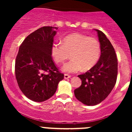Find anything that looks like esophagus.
Returning <instances> with one entry per match:
<instances>
[{"label": "esophagus", "mask_w": 132, "mask_h": 132, "mask_svg": "<svg viewBox=\"0 0 132 132\" xmlns=\"http://www.w3.org/2000/svg\"><path fill=\"white\" fill-rule=\"evenodd\" d=\"M70 77H71V76L69 75L64 74V78H65V79H68V78H70Z\"/></svg>", "instance_id": "obj_1"}]
</instances>
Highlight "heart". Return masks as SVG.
<instances>
[{
    "instance_id": "1",
    "label": "heart",
    "mask_w": 132,
    "mask_h": 132,
    "mask_svg": "<svg viewBox=\"0 0 132 132\" xmlns=\"http://www.w3.org/2000/svg\"><path fill=\"white\" fill-rule=\"evenodd\" d=\"M99 41L93 37L73 33L66 36L62 43H55L52 45L51 55L56 63H63L71 54V59L65 64L62 70L64 72L73 73L92 68L100 56Z\"/></svg>"
}]
</instances>
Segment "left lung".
Wrapping results in <instances>:
<instances>
[{
    "mask_svg": "<svg viewBox=\"0 0 132 132\" xmlns=\"http://www.w3.org/2000/svg\"><path fill=\"white\" fill-rule=\"evenodd\" d=\"M94 30L100 44V57L89 71L78 75L82 84L74 91L77 99L89 106L96 105L107 98L115 86L118 75V59L114 47L103 32Z\"/></svg>",
    "mask_w": 132,
    "mask_h": 132,
    "instance_id": "8db88e82",
    "label": "left lung"
}]
</instances>
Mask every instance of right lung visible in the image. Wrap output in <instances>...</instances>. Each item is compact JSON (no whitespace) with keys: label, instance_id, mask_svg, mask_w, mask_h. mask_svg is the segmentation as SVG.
Segmentation results:
<instances>
[{"label":"right lung","instance_id":"right-lung-1","mask_svg":"<svg viewBox=\"0 0 132 132\" xmlns=\"http://www.w3.org/2000/svg\"><path fill=\"white\" fill-rule=\"evenodd\" d=\"M57 29L39 28L29 34L19 48L15 61L16 78L23 94L34 102H42L51 98L64 78L51 55Z\"/></svg>","mask_w":132,"mask_h":132}]
</instances>
